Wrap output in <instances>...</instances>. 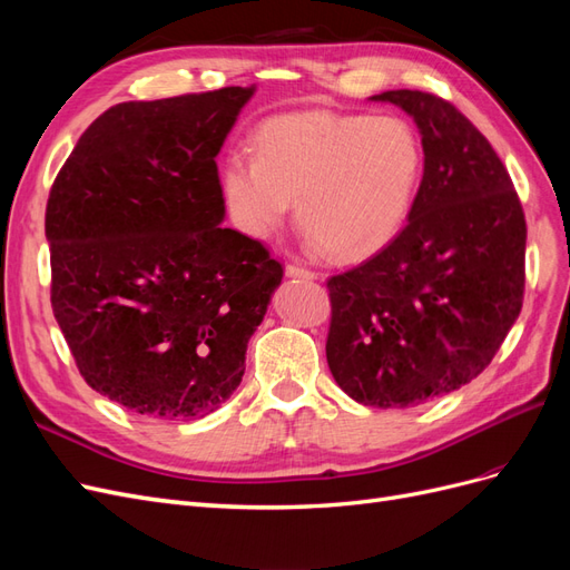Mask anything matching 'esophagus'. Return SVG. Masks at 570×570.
<instances>
[{"mask_svg":"<svg viewBox=\"0 0 570 570\" xmlns=\"http://www.w3.org/2000/svg\"><path fill=\"white\" fill-rule=\"evenodd\" d=\"M285 275H287V278H306V281H314L316 278L314 271H308V268L297 266V264H287L285 266Z\"/></svg>","mask_w":570,"mask_h":570,"instance_id":"1","label":"esophagus"}]
</instances>
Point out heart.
Listing matches in <instances>:
<instances>
[{"mask_svg":"<svg viewBox=\"0 0 570 570\" xmlns=\"http://www.w3.org/2000/svg\"><path fill=\"white\" fill-rule=\"evenodd\" d=\"M421 174L423 149L406 120L306 111L264 124L256 154L233 149L220 189L245 233L268 237L299 199L308 243L361 262L402 230Z\"/></svg>","mask_w":570,"mask_h":570,"instance_id":"b5f03b06","label":"heart"}]
</instances>
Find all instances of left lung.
<instances>
[{"instance_id":"8db88e82","label":"left lung","mask_w":570,"mask_h":570,"mask_svg":"<svg viewBox=\"0 0 570 570\" xmlns=\"http://www.w3.org/2000/svg\"><path fill=\"white\" fill-rule=\"evenodd\" d=\"M371 99L416 120L423 180L400 235L327 278L325 356L358 404L406 409L490 366L523 306L528 230L509 170L454 105L421 90Z\"/></svg>"}]
</instances>
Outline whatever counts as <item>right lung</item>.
<instances>
[{"label": "right lung", "mask_w": 570, "mask_h": 570, "mask_svg": "<svg viewBox=\"0 0 570 570\" xmlns=\"http://www.w3.org/2000/svg\"><path fill=\"white\" fill-rule=\"evenodd\" d=\"M254 88L124 101L49 189L51 308L95 392L149 419H202L237 390L281 262L223 228L216 154Z\"/></svg>", "instance_id": "1"}]
</instances>
